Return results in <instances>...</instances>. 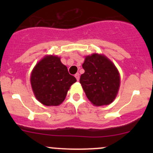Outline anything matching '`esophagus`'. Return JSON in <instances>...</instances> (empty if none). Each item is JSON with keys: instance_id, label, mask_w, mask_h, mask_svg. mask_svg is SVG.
<instances>
[{"instance_id": "1", "label": "esophagus", "mask_w": 153, "mask_h": 153, "mask_svg": "<svg viewBox=\"0 0 153 153\" xmlns=\"http://www.w3.org/2000/svg\"><path fill=\"white\" fill-rule=\"evenodd\" d=\"M75 77L76 78L77 80H79V79H80V74H79V73H76V74L75 75Z\"/></svg>"}]
</instances>
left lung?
I'll use <instances>...</instances> for the list:
<instances>
[{"mask_svg": "<svg viewBox=\"0 0 153 153\" xmlns=\"http://www.w3.org/2000/svg\"><path fill=\"white\" fill-rule=\"evenodd\" d=\"M82 67L85 73L80 75V82L89 101L97 106L111 103L120 84L114 65L104 55L93 54L85 57Z\"/></svg>", "mask_w": 153, "mask_h": 153, "instance_id": "left-lung-1", "label": "left lung"}]
</instances>
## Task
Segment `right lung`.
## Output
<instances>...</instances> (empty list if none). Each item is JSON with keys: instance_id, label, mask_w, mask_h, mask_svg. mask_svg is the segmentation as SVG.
I'll use <instances>...</instances> for the list:
<instances>
[{"instance_id": "add662e5", "label": "right lung", "mask_w": 153, "mask_h": 153, "mask_svg": "<svg viewBox=\"0 0 153 153\" xmlns=\"http://www.w3.org/2000/svg\"><path fill=\"white\" fill-rule=\"evenodd\" d=\"M76 78L57 56H47L35 66L31 84L36 99L45 106H57L64 101Z\"/></svg>"}]
</instances>
